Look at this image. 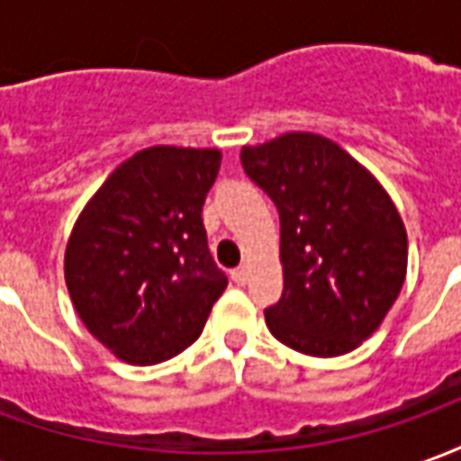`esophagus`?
Masks as SVG:
<instances>
[{
	"instance_id": "esophagus-1",
	"label": "esophagus",
	"mask_w": 461,
	"mask_h": 461,
	"mask_svg": "<svg viewBox=\"0 0 461 461\" xmlns=\"http://www.w3.org/2000/svg\"><path fill=\"white\" fill-rule=\"evenodd\" d=\"M231 279H234V284H247V279H249V267H237V269L231 271Z\"/></svg>"
}]
</instances>
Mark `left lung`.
I'll return each instance as SVG.
<instances>
[{
    "instance_id": "8db88e82",
    "label": "left lung",
    "mask_w": 461,
    "mask_h": 461,
    "mask_svg": "<svg viewBox=\"0 0 461 461\" xmlns=\"http://www.w3.org/2000/svg\"><path fill=\"white\" fill-rule=\"evenodd\" d=\"M241 165L279 210L284 294L264 311L271 336L313 357L356 350L405 281L407 231L395 202L366 165L316 132L244 145Z\"/></svg>"
}]
</instances>
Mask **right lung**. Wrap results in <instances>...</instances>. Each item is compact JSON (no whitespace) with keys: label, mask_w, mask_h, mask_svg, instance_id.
I'll return each instance as SVG.
<instances>
[{"label":"right lung","mask_w":461,"mask_h":461,"mask_svg":"<svg viewBox=\"0 0 461 461\" xmlns=\"http://www.w3.org/2000/svg\"><path fill=\"white\" fill-rule=\"evenodd\" d=\"M220 165L217 148L135 152L86 202L66 241L64 276L78 319L131 366L190 348L227 289L202 224Z\"/></svg>","instance_id":"right-lung-1"}]
</instances>
